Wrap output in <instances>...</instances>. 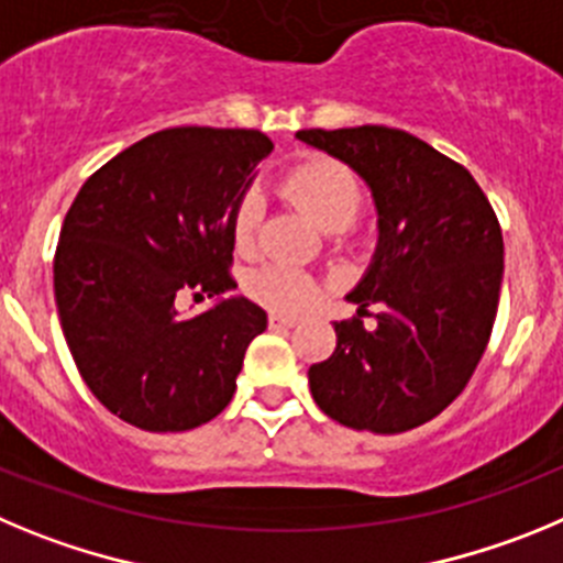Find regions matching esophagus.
I'll return each instance as SVG.
<instances>
[{
	"mask_svg": "<svg viewBox=\"0 0 563 563\" xmlns=\"http://www.w3.org/2000/svg\"><path fill=\"white\" fill-rule=\"evenodd\" d=\"M269 325L272 328H294L297 325V319L286 317V313H269Z\"/></svg>",
	"mask_w": 563,
	"mask_h": 563,
	"instance_id": "34e87169",
	"label": "esophagus"
}]
</instances>
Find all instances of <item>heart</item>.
Masks as SVG:
<instances>
[{"label": "heart", "instance_id": "b5f03b06", "mask_svg": "<svg viewBox=\"0 0 563 563\" xmlns=\"http://www.w3.org/2000/svg\"><path fill=\"white\" fill-rule=\"evenodd\" d=\"M283 190L319 230L325 232L347 230L362 210V185L353 170L333 159H313L294 168L283 181ZM257 224H261V199L257 194H246L232 212V241L238 252L250 250ZM246 291L257 302L277 311H302L313 300L317 286L311 277L300 272L261 266L246 277Z\"/></svg>", "mask_w": 563, "mask_h": 563}]
</instances>
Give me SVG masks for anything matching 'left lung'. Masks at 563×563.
<instances>
[{
    "label": "left lung",
    "instance_id": "left-lung-1",
    "mask_svg": "<svg viewBox=\"0 0 563 563\" xmlns=\"http://www.w3.org/2000/svg\"><path fill=\"white\" fill-rule=\"evenodd\" d=\"M297 140L344 162L376 205L378 241L347 291L353 322L308 367L313 401L358 432L398 434L463 393L488 344L503 286V230L474 176L432 145L387 125L306 129ZM376 307L377 328L358 316Z\"/></svg>",
    "mask_w": 563,
    "mask_h": 563
}]
</instances>
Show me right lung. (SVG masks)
Segmentation results:
<instances>
[{
    "label": "right lung",
    "mask_w": 563,
    "mask_h": 563,
    "mask_svg": "<svg viewBox=\"0 0 563 563\" xmlns=\"http://www.w3.org/2000/svg\"><path fill=\"white\" fill-rule=\"evenodd\" d=\"M272 148L261 131L165 129L75 196L55 306L86 387L131 427L187 432L232 401L246 347L266 331V311L232 294V212ZM187 287L217 302L181 318L175 297Z\"/></svg>",
    "instance_id": "1"
}]
</instances>
